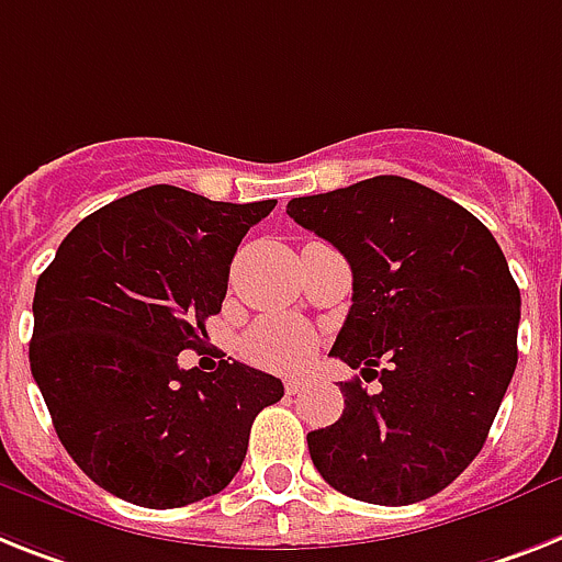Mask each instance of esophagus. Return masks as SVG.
<instances>
[{
    "instance_id": "esophagus-1",
    "label": "esophagus",
    "mask_w": 562,
    "mask_h": 562,
    "mask_svg": "<svg viewBox=\"0 0 562 562\" xmlns=\"http://www.w3.org/2000/svg\"><path fill=\"white\" fill-rule=\"evenodd\" d=\"M284 387L290 396H295V393H301L304 387H307V379H304V375H292V379H286L284 382Z\"/></svg>"
}]
</instances>
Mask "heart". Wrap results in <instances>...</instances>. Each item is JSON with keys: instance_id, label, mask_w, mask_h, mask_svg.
Here are the masks:
<instances>
[{"instance_id": "1", "label": "heart", "mask_w": 562, "mask_h": 562, "mask_svg": "<svg viewBox=\"0 0 562 562\" xmlns=\"http://www.w3.org/2000/svg\"><path fill=\"white\" fill-rule=\"evenodd\" d=\"M315 336L304 324L292 318L270 315L247 333L244 338V353L270 370H295L313 356Z\"/></svg>"}]
</instances>
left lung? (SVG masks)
<instances>
[{"instance_id": "obj_1", "label": "left lung", "mask_w": 562, "mask_h": 562, "mask_svg": "<svg viewBox=\"0 0 562 562\" xmlns=\"http://www.w3.org/2000/svg\"><path fill=\"white\" fill-rule=\"evenodd\" d=\"M286 215L350 261L330 356L382 382L341 384V419L307 434L313 465L361 503L434 497L482 451L517 368L520 290L503 249L468 209L396 175L292 198Z\"/></svg>"}]
</instances>
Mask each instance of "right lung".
I'll return each instance as SVG.
<instances>
[{
  "mask_svg": "<svg viewBox=\"0 0 562 562\" xmlns=\"http://www.w3.org/2000/svg\"><path fill=\"white\" fill-rule=\"evenodd\" d=\"M276 201L224 203L140 189L74 226L34 292L31 373L59 442L91 480L143 508L224 491L276 375L178 364L221 313L240 238Z\"/></svg>",
  "mask_w": 562,
  "mask_h": 562,
  "instance_id": "obj_1",
  "label": "right lung"
}]
</instances>
